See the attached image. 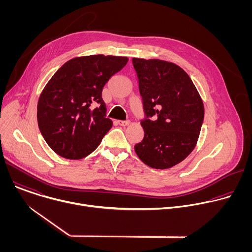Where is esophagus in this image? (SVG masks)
I'll list each match as a JSON object with an SVG mask.
<instances>
[{
    "label": "esophagus",
    "instance_id": "obj_1",
    "mask_svg": "<svg viewBox=\"0 0 252 252\" xmlns=\"http://www.w3.org/2000/svg\"><path fill=\"white\" fill-rule=\"evenodd\" d=\"M118 124H119L120 126H126L129 125V122H128V121H119Z\"/></svg>",
    "mask_w": 252,
    "mask_h": 252
}]
</instances>
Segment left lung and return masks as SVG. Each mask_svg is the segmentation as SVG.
<instances>
[{
	"label": "left lung",
	"mask_w": 252,
	"mask_h": 252,
	"mask_svg": "<svg viewBox=\"0 0 252 252\" xmlns=\"http://www.w3.org/2000/svg\"><path fill=\"white\" fill-rule=\"evenodd\" d=\"M132 64L146 115L140 122L145 136L134 152L153 168H170L195 148L204 118L202 99L189 76L177 64L137 58L132 59Z\"/></svg>",
	"instance_id": "8db88e82"
}]
</instances>
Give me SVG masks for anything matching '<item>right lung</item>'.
Wrapping results in <instances>:
<instances>
[{
	"mask_svg": "<svg viewBox=\"0 0 252 252\" xmlns=\"http://www.w3.org/2000/svg\"><path fill=\"white\" fill-rule=\"evenodd\" d=\"M127 61L103 55L79 57L56 71L40 95L37 112L40 131L56 154L81 159L98 147L113 126L105 118L102 89Z\"/></svg>",
	"mask_w": 252,
	"mask_h": 252,
	"instance_id": "obj_1",
	"label": "right lung"
}]
</instances>
